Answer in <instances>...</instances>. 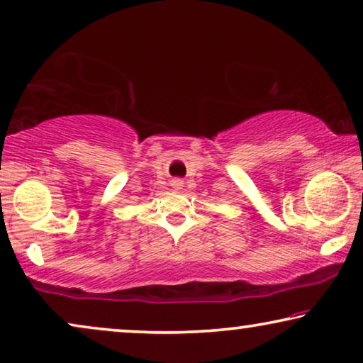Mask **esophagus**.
<instances>
[{
	"mask_svg": "<svg viewBox=\"0 0 363 363\" xmlns=\"http://www.w3.org/2000/svg\"><path fill=\"white\" fill-rule=\"evenodd\" d=\"M182 186H183V182H182V180H175V182H173V188H175V190H180Z\"/></svg>",
	"mask_w": 363,
	"mask_h": 363,
	"instance_id": "obj_1",
	"label": "esophagus"
}]
</instances>
